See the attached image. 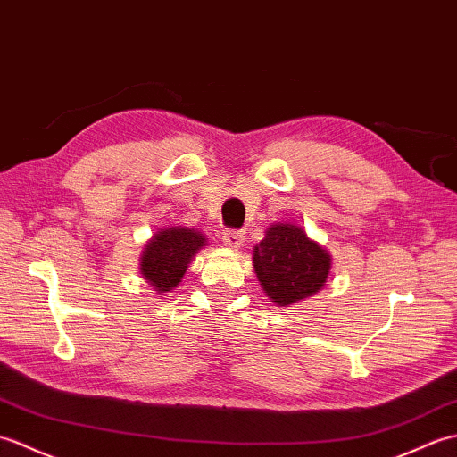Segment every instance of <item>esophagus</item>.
<instances>
[{
  "label": "esophagus",
  "mask_w": 457,
  "mask_h": 457,
  "mask_svg": "<svg viewBox=\"0 0 457 457\" xmlns=\"http://www.w3.org/2000/svg\"><path fill=\"white\" fill-rule=\"evenodd\" d=\"M222 242H225L228 248L238 250L242 246V242H245V232H242V230H227L225 235H222Z\"/></svg>",
  "instance_id": "obj_1"
}]
</instances>
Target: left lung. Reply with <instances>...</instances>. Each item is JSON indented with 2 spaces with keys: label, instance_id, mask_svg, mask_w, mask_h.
Masks as SVG:
<instances>
[{
  "label": "left lung",
  "instance_id": "8db88e82",
  "mask_svg": "<svg viewBox=\"0 0 457 457\" xmlns=\"http://www.w3.org/2000/svg\"><path fill=\"white\" fill-rule=\"evenodd\" d=\"M254 271L263 293L287 307L320 291L332 268L327 250L301 227L276 222L254 246Z\"/></svg>",
  "mask_w": 457,
  "mask_h": 457
}]
</instances>
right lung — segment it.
<instances>
[{"instance_id": "1", "label": "right lung", "mask_w": 457, "mask_h": 457, "mask_svg": "<svg viewBox=\"0 0 457 457\" xmlns=\"http://www.w3.org/2000/svg\"><path fill=\"white\" fill-rule=\"evenodd\" d=\"M207 245L199 230L187 227L162 228L148 240L140 256V273L154 291L166 293L178 287L187 263Z\"/></svg>"}]
</instances>
